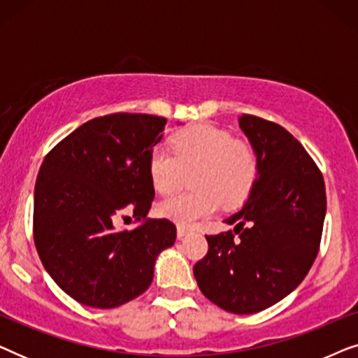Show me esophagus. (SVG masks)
Returning a JSON list of instances; mask_svg holds the SVG:
<instances>
[{"label":"esophagus","instance_id":"34e87169","mask_svg":"<svg viewBox=\"0 0 358 358\" xmlns=\"http://www.w3.org/2000/svg\"><path fill=\"white\" fill-rule=\"evenodd\" d=\"M190 231L189 228H184V227H178V238H184L185 234Z\"/></svg>","mask_w":358,"mask_h":358}]
</instances>
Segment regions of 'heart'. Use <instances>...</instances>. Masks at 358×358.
I'll list each match as a JSON object with an SVG mask.
<instances>
[{"instance_id": "heart-1", "label": "heart", "mask_w": 358, "mask_h": 358, "mask_svg": "<svg viewBox=\"0 0 358 358\" xmlns=\"http://www.w3.org/2000/svg\"><path fill=\"white\" fill-rule=\"evenodd\" d=\"M171 153L156 146L150 151V182L161 195L173 194L190 174L192 190L158 203L161 218L179 227H192L220 208L239 207L252 192L259 174L256 151L234 140L228 130L210 124L192 125L171 136Z\"/></svg>"}]
</instances>
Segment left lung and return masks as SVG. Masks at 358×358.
Returning a JSON list of instances; mask_svg holds the SVG:
<instances>
[{"label": "left lung", "instance_id": "obj_1", "mask_svg": "<svg viewBox=\"0 0 358 358\" xmlns=\"http://www.w3.org/2000/svg\"><path fill=\"white\" fill-rule=\"evenodd\" d=\"M239 129L259 161L252 192L224 220L233 231L207 234L208 252L194 266L200 292L234 315H252L295 290L320 251L326 217L321 171L283 127L243 114Z\"/></svg>", "mask_w": 358, "mask_h": 358}]
</instances>
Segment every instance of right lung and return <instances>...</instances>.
<instances>
[{
	"label": "right lung",
	"instance_id": "add662e5",
	"mask_svg": "<svg viewBox=\"0 0 358 358\" xmlns=\"http://www.w3.org/2000/svg\"><path fill=\"white\" fill-rule=\"evenodd\" d=\"M166 122L125 112L97 117L43 159L34 190V243L57 285L81 305L107 310L141 295L158 254L176 241L173 222L146 217L155 199L146 163ZM125 211L141 224L119 232L113 222Z\"/></svg>",
	"mask_w": 358,
	"mask_h": 358
}]
</instances>
